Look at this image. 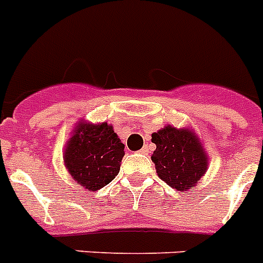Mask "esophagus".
<instances>
[{
    "label": "esophagus",
    "mask_w": 263,
    "mask_h": 263,
    "mask_svg": "<svg viewBox=\"0 0 263 263\" xmlns=\"http://www.w3.org/2000/svg\"><path fill=\"white\" fill-rule=\"evenodd\" d=\"M139 153H142V154H146V155H147V154H148V147H147V146H144V147H143V148H142V150L139 151Z\"/></svg>",
    "instance_id": "34e87169"
}]
</instances>
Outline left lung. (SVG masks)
Returning <instances> with one entry per match:
<instances>
[{"instance_id":"obj_1","label":"left lung","mask_w":263,"mask_h":263,"mask_svg":"<svg viewBox=\"0 0 263 263\" xmlns=\"http://www.w3.org/2000/svg\"><path fill=\"white\" fill-rule=\"evenodd\" d=\"M153 162L158 177L177 191L196 186L208 170L209 158L193 128L165 125L151 135Z\"/></svg>"}]
</instances>
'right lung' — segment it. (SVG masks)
<instances>
[{"mask_svg":"<svg viewBox=\"0 0 263 263\" xmlns=\"http://www.w3.org/2000/svg\"><path fill=\"white\" fill-rule=\"evenodd\" d=\"M124 154V144L112 124L81 120L65 146L63 163L74 181L95 192L119 174Z\"/></svg>","mask_w":263,"mask_h":263,"instance_id":"obj_1","label":"right lung"}]
</instances>
